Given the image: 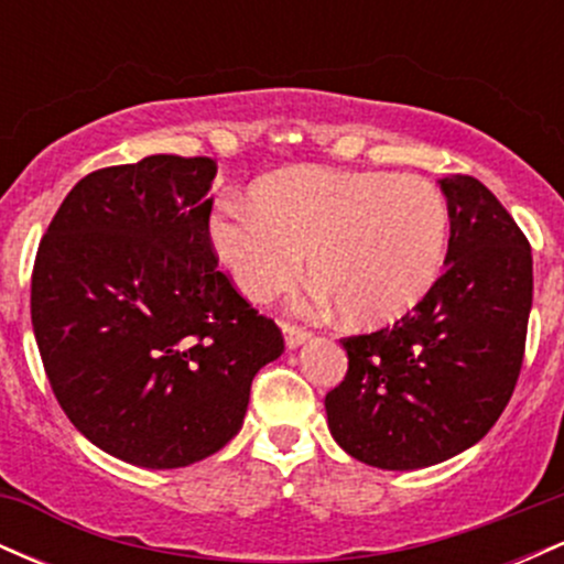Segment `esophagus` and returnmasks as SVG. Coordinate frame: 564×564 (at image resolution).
<instances>
[{"label":"esophagus","instance_id":"esophagus-1","mask_svg":"<svg viewBox=\"0 0 564 564\" xmlns=\"http://www.w3.org/2000/svg\"><path fill=\"white\" fill-rule=\"evenodd\" d=\"M283 336H286V347L289 349H296L300 345H304V341L313 336V332H307V328H300V326H291V323H286L283 326Z\"/></svg>","mask_w":564,"mask_h":564}]
</instances>
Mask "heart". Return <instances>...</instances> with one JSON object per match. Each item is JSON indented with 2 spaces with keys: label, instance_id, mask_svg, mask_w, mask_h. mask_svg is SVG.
Listing matches in <instances>:
<instances>
[{
  "label": "heart",
  "instance_id": "b5f03b06",
  "mask_svg": "<svg viewBox=\"0 0 564 564\" xmlns=\"http://www.w3.org/2000/svg\"><path fill=\"white\" fill-rule=\"evenodd\" d=\"M257 200L228 198L209 225L215 254L251 302L300 275L307 251L321 300L355 323L411 310L445 262L448 200L416 174L296 166L264 177Z\"/></svg>",
  "mask_w": 564,
  "mask_h": 564
}]
</instances>
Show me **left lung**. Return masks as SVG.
<instances>
[{"label": "left lung", "mask_w": 564, "mask_h": 564, "mask_svg": "<svg viewBox=\"0 0 564 564\" xmlns=\"http://www.w3.org/2000/svg\"><path fill=\"white\" fill-rule=\"evenodd\" d=\"M451 212L445 273L371 334L345 336L347 377L326 394L328 430L358 462L422 469L488 435L525 358L533 257L480 180H440Z\"/></svg>", "instance_id": "obj_1"}]
</instances>
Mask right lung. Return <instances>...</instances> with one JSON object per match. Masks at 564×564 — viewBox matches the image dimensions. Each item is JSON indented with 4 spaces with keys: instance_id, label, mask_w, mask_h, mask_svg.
Listing matches in <instances>:
<instances>
[{
    "instance_id": "obj_1",
    "label": "right lung",
    "mask_w": 564,
    "mask_h": 564,
    "mask_svg": "<svg viewBox=\"0 0 564 564\" xmlns=\"http://www.w3.org/2000/svg\"><path fill=\"white\" fill-rule=\"evenodd\" d=\"M217 161L148 156L74 185L39 243L31 323L70 424L121 462L177 469L243 424L283 334L217 268Z\"/></svg>"
}]
</instances>
